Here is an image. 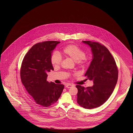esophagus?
<instances>
[{
	"label": "esophagus",
	"mask_w": 133,
	"mask_h": 133,
	"mask_svg": "<svg viewBox=\"0 0 133 133\" xmlns=\"http://www.w3.org/2000/svg\"><path fill=\"white\" fill-rule=\"evenodd\" d=\"M72 86L70 84H67L65 85V87L66 88H71L72 87Z\"/></svg>",
	"instance_id": "esophagus-1"
}]
</instances>
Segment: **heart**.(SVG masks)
Masks as SVG:
<instances>
[{"label":"heart","instance_id":"1","mask_svg":"<svg viewBox=\"0 0 133 133\" xmlns=\"http://www.w3.org/2000/svg\"><path fill=\"white\" fill-rule=\"evenodd\" d=\"M63 56L75 61L78 66H84L88 63L89 58L85 55L84 50L75 45H69L63 49ZM51 62L54 67H58L61 65L62 59L56 53L53 54L51 57Z\"/></svg>","mask_w":133,"mask_h":133}]
</instances>
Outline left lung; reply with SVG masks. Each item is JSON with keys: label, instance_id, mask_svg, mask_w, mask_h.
<instances>
[{"label": "left lung", "instance_id": "8db88e82", "mask_svg": "<svg viewBox=\"0 0 133 133\" xmlns=\"http://www.w3.org/2000/svg\"><path fill=\"white\" fill-rule=\"evenodd\" d=\"M91 48L93 59L85 76L93 81L92 87L77 85V102L85 109L101 106L108 100L115 88L118 69L115 59L104 45L97 42L82 41Z\"/></svg>", "mask_w": 133, "mask_h": 133}]
</instances>
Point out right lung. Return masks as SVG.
Listing matches in <instances>:
<instances>
[{
  "instance_id": "obj_1",
  "label": "right lung",
  "mask_w": 133,
  "mask_h": 133,
  "mask_svg": "<svg viewBox=\"0 0 133 133\" xmlns=\"http://www.w3.org/2000/svg\"><path fill=\"white\" fill-rule=\"evenodd\" d=\"M59 43L57 41H47L34 45L22 62L21 82L36 103L43 107L56 103L64 87V85L47 81V73L54 70L51 62V54Z\"/></svg>"
}]
</instances>
